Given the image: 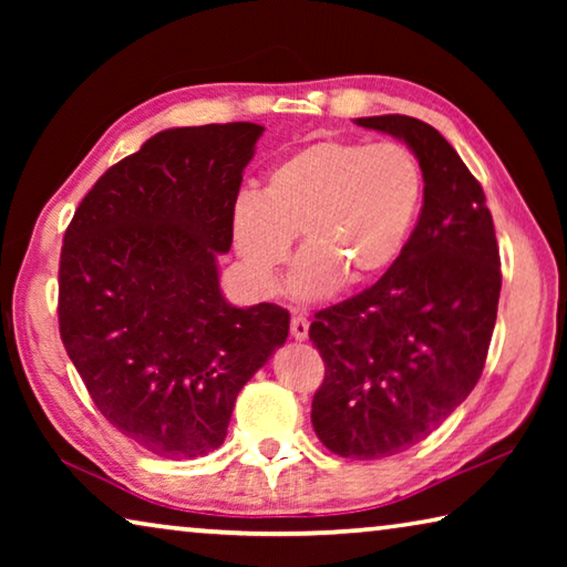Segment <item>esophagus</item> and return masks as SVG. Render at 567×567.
I'll return each mask as SVG.
<instances>
[{
	"label": "esophagus",
	"instance_id": "1",
	"mask_svg": "<svg viewBox=\"0 0 567 567\" xmlns=\"http://www.w3.org/2000/svg\"><path fill=\"white\" fill-rule=\"evenodd\" d=\"M290 332L295 340H307V332H310V322H307V318L302 312L292 310V322H290Z\"/></svg>",
	"mask_w": 567,
	"mask_h": 567
}]
</instances>
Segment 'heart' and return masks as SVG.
Instances as JSON below:
<instances>
[{"instance_id": "1", "label": "heart", "mask_w": 567, "mask_h": 567, "mask_svg": "<svg viewBox=\"0 0 567 567\" xmlns=\"http://www.w3.org/2000/svg\"><path fill=\"white\" fill-rule=\"evenodd\" d=\"M425 177L400 142L322 140L267 172L260 195L233 209V239L252 280L270 290L300 235L292 292L318 300L385 275L417 223Z\"/></svg>"}]
</instances>
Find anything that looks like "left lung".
<instances>
[{"mask_svg": "<svg viewBox=\"0 0 567 567\" xmlns=\"http://www.w3.org/2000/svg\"><path fill=\"white\" fill-rule=\"evenodd\" d=\"M420 159L417 227L380 280L315 312L324 360L312 427L340 457L378 460L417 445L483 375L501 300V249L485 192L453 145L405 114L354 120Z\"/></svg>", "mask_w": 567, "mask_h": 567, "instance_id": "8db88e82", "label": "left lung"}]
</instances>
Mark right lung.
I'll return each mask as SVG.
<instances>
[{
	"instance_id": "add662e5",
	"label": "right lung",
	"mask_w": 567,
	"mask_h": 567,
	"mask_svg": "<svg viewBox=\"0 0 567 567\" xmlns=\"http://www.w3.org/2000/svg\"><path fill=\"white\" fill-rule=\"evenodd\" d=\"M262 127H177L94 182L64 233L60 334L94 405L150 453L225 443L237 392L285 344L290 312L233 307L217 252Z\"/></svg>"
}]
</instances>
